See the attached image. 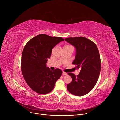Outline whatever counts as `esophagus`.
Here are the masks:
<instances>
[{
    "mask_svg": "<svg viewBox=\"0 0 120 120\" xmlns=\"http://www.w3.org/2000/svg\"><path fill=\"white\" fill-rule=\"evenodd\" d=\"M67 75V74L66 73L64 72H63V75Z\"/></svg>",
    "mask_w": 120,
    "mask_h": 120,
    "instance_id": "1",
    "label": "esophagus"
}]
</instances>
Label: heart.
Returning a JSON list of instances; mask_svg holds the SVG:
<instances>
[{
    "instance_id": "b5f03b06",
    "label": "heart",
    "mask_w": 120,
    "mask_h": 120,
    "mask_svg": "<svg viewBox=\"0 0 120 120\" xmlns=\"http://www.w3.org/2000/svg\"><path fill=\"white\" fill-rule=\"evenodd\" d=\"M64 47H72L73 48V47L71 45H66Z\"/></svg>"
}]
</instances>
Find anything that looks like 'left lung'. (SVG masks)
I'll use <instances>...</instances> for the list:
<instances>
[{"mask_svg":"<svg viewBox=\"0 0 120 120\" xmlns=\"http://www.w3.org/2000/svg\"><path fill=\"white\" fill-rule=\"evenodd\" d=\"M65 41L74 45L76 49L75 59L73 62L80 72L76 76L68 73L72 78L67 88L71 94L81 96L89 93L95 85L100 73L101 63L96 44L84 37L69 38Z\"/></svg>","mask_w":120,"mask_h":120,"instance_id":"left-lung-1","label":"left lung"}]
</instances>
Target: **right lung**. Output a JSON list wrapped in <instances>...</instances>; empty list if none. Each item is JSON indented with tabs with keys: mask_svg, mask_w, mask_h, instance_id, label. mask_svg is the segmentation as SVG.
Listing matches in <instances>:
<instances>
[{
	"mask_svg": "<svg viewBox=\"0 0 120 120\" xmlns=\"http://www.w3.org/2000/svg\"><path fill=\"white\" fill-rule=\"evenodd\" d=\"M62 41L64 39L61 37L40 34L30 39L24 48L21 61L22 73L29 87L38 94L50 93L62 74L60 69L52 71L46 66L53 48Z\"/></svg>",
	"mask_w": 120,
	"mask_h": 120,
	"instance_id": "add662e5",
	"label": "right lung"
}]
</instances>
